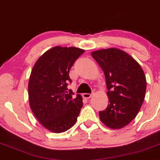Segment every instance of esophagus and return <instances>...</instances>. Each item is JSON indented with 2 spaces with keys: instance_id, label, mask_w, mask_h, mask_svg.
<instances>
[{
  "instance_id": "esophagus-1",
  "label": "esophagus",
  "mask_w": 160,
  "mask_h": 160,
  "mask_svg": "<svg viewBox=\"0 0 160 160\" xmlns=\"http://www.w3.org/2000/svg\"><path fill=\"white\" fill-rule=\"evenodd\" d=\"M93 94L92 93H83L82 94V97H83V98H85V99H89V98H91V97H92Z\"/></svg>"
}]
</instances>
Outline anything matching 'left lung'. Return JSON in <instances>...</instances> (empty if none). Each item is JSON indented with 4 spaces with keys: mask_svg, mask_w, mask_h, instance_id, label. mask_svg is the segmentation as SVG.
<instances>
[{
    "mask_svg": "<svg viewBox=\"0 0 160 160\" xmlns=\"http://www.w3.org/2000/svg\"><path fill=\"white\" fill-rule=\"evenodd\" d=\"M105 74L108 105L99 112L100 121L112 129L128 125L143 103L146 79L139 63L130 55L111 48L91 53Z\"/></svg>",
    "mask_w": 160,
    "mask_h": 160,
    "instance_id": "obj_1",
    "label": "left lung"
}]
</instances>
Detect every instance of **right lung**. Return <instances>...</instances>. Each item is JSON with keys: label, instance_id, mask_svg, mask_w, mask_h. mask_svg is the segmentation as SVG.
<instances>
[{"label": "right lung", "instance_id": "1", "mask_svg": "<svg viewBox=\"0 0 160 160\" xmlns=\"http://www.w3.org/2000/svg\"><path fill=\"white\" fill-rule=\"evenodd\" d=\"M85 52L75 47L55 46L36 61L28 82L30 108L42 126L54 133L64 132L76 123L82 97L67 91L69 70Z\"/></svg>", "mask_w": 160, "mask_h": 160}]
</instances>
